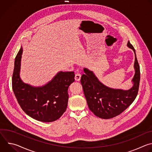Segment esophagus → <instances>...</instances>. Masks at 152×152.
Segmentation results:
<instances>
[{
	"label": "esophagus",
	"mask_w": 152,
	"mask_h": 152,
	"mask_svg": "<svg viewBox=\"0 0 152 152\" xmlns=\"http://www.w3.org/2000/svg\"><path fill=\"white\" fill-rule=\"evenodd\" d=\"M80 78H81V75L79 73H76L75 75V79L76 81H79L80 80Z\"/></svg>",
	"instance_id": "esophagus-1"
}]
</instances>
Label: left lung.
<instances>
[{
  "instance_id": "left-lung-1",
  "label": "left lung",
  "mask_w": 152,
  "mask_h": 152,
  "mask_svg": "<svg viewBox=\"0 0 152 152\" xmlns=\"http://www.w3.org/2000/svg\"><path fill=\"white\" fill-rule=\"evenodd\" d=\"M127 47L135 53V75L132 80L133 86L128 90L114 89L103 85L93 72L84 68L80 82L89 109L93 114L101 118L109 119L115 117L131 105L135 100L138 92L140 80V66L135 50L129 41Z\"/></svg>"
}]
</instances>
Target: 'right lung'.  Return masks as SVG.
<instances>
[{
	"instance_id": "add662e5",
	"label": "right lung",
	"mask_w": 152,
	"mask_h": 152,
	"mask_svg": "<svg viewBox=\"0 0 152 152\" xmlns=\"http://www.w3.org/2000/svg\"><path fill=\"white\" fill-rule=\"evenodd\" d=\"M21 47L14 61L12 77V90L23 111L31 117L42 122H52L66 111L70 85L75 81L73 72L58 73L47 84L42 86L24 83L20 77Z\"/></svg>"
}]
</instances>
